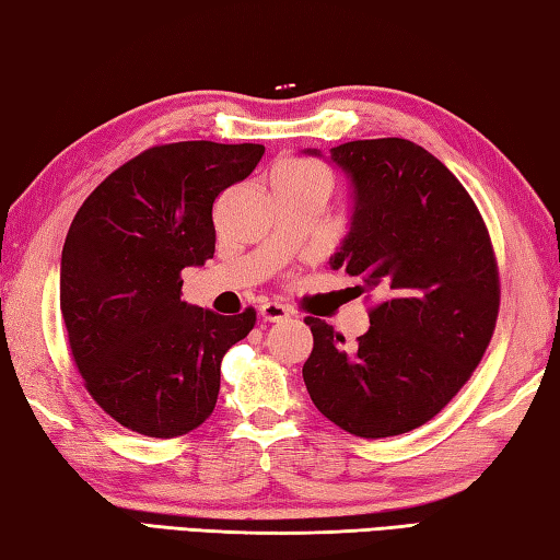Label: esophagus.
<instances>
[{
  "label": "esophagus",
  "mask_w": 560,
  "mask_h": 560,
  "mask_svg": "<svg viewBox=\"0 0 560 560\" xmlns=\"http://www.w3.org/2000/svg\"><path fill=\"white\" fill-rule=\"evenodd\" d=\"M260 317L262 322H285L290 319V310L285 305H280V302H262Z\"/></svg>",
  "instance_id": "obj_1"
}]
</instances>
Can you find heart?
I'll use <instances>...</instances> for the list:
<instances>
[{"instance_id": "heart-1", "label": "heart", "mask_w": 560, "mask_h": 560, "mask_svg": "<svg viewBox=\"0 0 560 560\" xmlns=\"http://www.w3.org/2000/svg\"><path fill=\"white\" fill-rule=\"evenodd\" d=\"M312 182L329 186V174L322 170L319 164L302 160V156H288V160H280L270 172V184L300 186V184H312Z\"/></svg>"}]
</instances>
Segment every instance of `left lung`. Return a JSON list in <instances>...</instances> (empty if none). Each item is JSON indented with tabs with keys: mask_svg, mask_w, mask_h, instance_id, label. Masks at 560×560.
<instances>
[{
	"mask_svg": "<svg viewBox=\"0 0 560 560\" xmlns=\"http://www.w3.org/2000/svg\"><path fill=\"white\" fill-rule=\"evenodd\" d=\"M329 154L354 186L351 229L329 265L381 302L354 349L307 317L315 347L302 378L347 433L400 435L435 418L482 361L499 315L494 248L472 196L420 144L381 137Z\"/></svg>",
	"mask_w": 560,
	"mask_h": 560,
	"instance_id": "obj_1",
	"label": "left lung"
}]
</instances>
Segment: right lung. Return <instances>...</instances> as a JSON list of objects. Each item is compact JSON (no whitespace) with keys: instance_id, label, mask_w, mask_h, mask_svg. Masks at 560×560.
<instances>
[{"instance_id":"add662e5","label":"right lung","mask_w":560,"mask_h":560,"mask_svg":"<svg viewBox=\"0 0 560 560\" xmlns=\"http://www.w3.org/2000/svg\"><path fill=\"white\" fill-rule=\"evenodd\" d=\"M262 144L150 147L88 196L61 255V315L88 394L147 438H179L213 413L221 359L255 310L223 317L182 300V270L213 258V201Z\"/></svg>"}]
</instances>
